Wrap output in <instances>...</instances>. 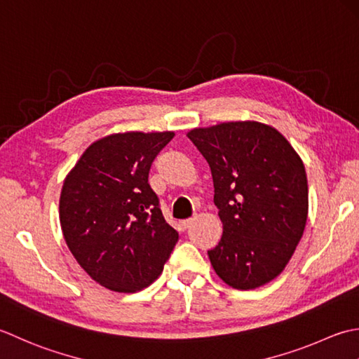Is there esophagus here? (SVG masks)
<instances>
[{"label": "esophagus", "instance_id": "34e87169", "mask_svg": "<svg viewBox=\"0 0 359 359\" xmlns=\"http://www.w3.org/2000/svg\"><path fill=\"white\" fill-rule=\"evenodd\" d=\"M194 222H195L194 218H187V220H182V222H181V228H182V229H187V228H190V226H192Z\"/></svg>", "mask_w": 359, "mask_h": 359}]
</instances>
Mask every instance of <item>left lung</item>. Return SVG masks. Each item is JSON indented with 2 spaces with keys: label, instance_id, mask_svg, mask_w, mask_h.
Instances as JSON below:
<instances>
[{
  "label": "left lung",
  "instance_id": "1",
  "mask_svg": "<svg viewBox=\"0 0 359 359\" xmlns=\"http://www.w3.org/2000/svg\"><path fill=\"white\" fill-rule=\"evenodd\" d=\"M214 180L222 240L208 251L223 282L254 290L279 276L302 238L309 184L301 156L276 128L255 121L194 128Z\"/></svg>",
  "mask_w": 359,
  "mask_h": 359
}]
</instances>
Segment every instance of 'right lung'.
I'll list each match as a JSON object with an SVG mask.
<instances>
[{"instance_id":"right-lung-1","label":"right lung","mask_w":359,"mask_h":359,"mask_svg":"<svg viewBox=\"0 0 359 359\" xmlns=\"http://www.w3.org/2000/svg\"><path fill=\"white\" fill-rule=\"evenodd\" d=\"M173 131H127L80 156L60 194V226L79 265L102 287L136 292L163 273L178 232L149 184L151 163Z\"/></svg>"}]
</instances>
